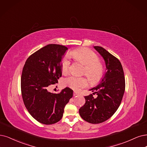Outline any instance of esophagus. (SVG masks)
<instances>
[{
	"label": "esophagus",
	"mask_w": 147,
	"mask_h": 147,
	"mask_svg": "<svg viewBox=\"0 0 147 147\" xmlns=\"http://www.w3.org/2000/svg\"><path fill=\"white\" fill-rule=\"evenodd\" d=\"M78 95H79V94L77 93V92H76V91L73 92V96H78Z\"/></svg>",
	"instance_id": "34e87169"
}]
</instances>
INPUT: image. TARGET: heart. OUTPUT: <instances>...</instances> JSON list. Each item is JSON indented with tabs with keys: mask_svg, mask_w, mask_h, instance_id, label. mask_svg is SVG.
Here are the masks:
<instances>
[{
	"mask_svg": "<svg viewBox=\"0 0 147 147\" xmlns=\"http://www.w3.org/2000/svg\"><path fill=\"white\" fill-rule=\"evenodd\" d=\"M71 55L76 61L85 65L84 74L91 82H97L101 79L103 74V67L99 62L97 54L88 49L82 48L75 50L71 52ZM70 67L69 57L66 56L63 60L61 70L63 74H67ZM65 84L69 88L78 91L87 85V80L84 77H76L69 76L65 79Z\"/></svg>",
	"mask_w": 147,
	"mask_h": 147,
	"instance_id": "heart-1",
	"label": "heart"
}]
</instances>
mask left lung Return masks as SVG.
Here are the masks:
<instances>
[{"instance_id": "obj_1", "label": "left lung", "mask_w": 147, "mask_h": 147, "mask_svg": "<svg viewBox=\"0 0 147 147\" xmlns=\"http://www.w3.org/2000/svg\"><path fill=\"white\" fill-rule=\"evenodd\" d=\"M94 48L104 58L107 72L100 83L90 90L93 94L84 97L85 104L79 109V114L84 121L96 124L106 121L117 111L125 92V80L119 60L104 48ZM94 94L96 98L93 97Z\"/></svg>"}]
</instances>
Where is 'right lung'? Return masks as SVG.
<instances>
[{"mask_svg": "<svg viewBox=\"0 0 147 147\" xmlns=\"http://www.w3.org/2000/svg\"><path fill=\"white\" fill-rule=\"evenodd\" d=\"M67 50L63 45H46L32 54L23 68L21 93L24 105L32 117L43 124L61 120L65 105L73 95L68 87L58 94L48 90L62 76L61 61Z\"/></svg>", "mask_w": 147, "mask_h": 147, "instance_id": "add662e5", "label": "right lung"}]
</instances>
